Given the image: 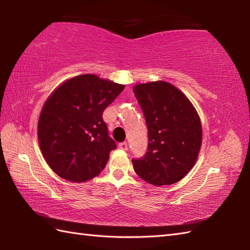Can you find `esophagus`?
I'll return each mask as SVG.
<instances>
[{
  "mask_svg": "<svg viewBox=\"0 0 250 250\" xmlns=\"http://www.w3.org/2000/svg\"><path fill=\"white\" fill-rule=\"evenodd\" d=\"M119 148L121 150H126L128 149V144H126V142H122L119 144Z\"/></svg>",
  "mask_w": 250,
  "mask_h": 250,
  "instance_id": "obj_1",
  "label": "esophagus"
}]
</instances>
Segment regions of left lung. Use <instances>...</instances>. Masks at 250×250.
Returning <instances> with one entry per match:
<instances>
[{"label":"left lung","instance_id":"left-lung-1","mask_svg":"<svg viewBox=\"0 0 250 250\" xmlns=\"http://www.w3.org/2000/svg\"><path fill=\"white\" fill-rule=\"evenodd\" d=\"M134 94L148 130L146 153L132 159L134 171L155 186L177 183L192 168L199 155V115L187 97L166 82L136 84Z\"/></svg>","mask_w":250,"mask_h":250}]
</instances>
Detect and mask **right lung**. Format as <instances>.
Wrapping results in <instances>:
<instances>
[{"label": "right lung", "mask_w": 250, "mask_h": 250, "mask_svg": "<svg viewBox=\"0 0 250 250\" xmlns=\"http://www.w3.org/2000/svg\"><path fill=\"white\" fill-rule=\"evenodd\" d=\"M124 89L86 74L63 83L46 101L37 135L45 160L60 177L83 183L103 171L117 145L102 115Z\"/></svg>", "instance_id": "1"}]
</instances>
